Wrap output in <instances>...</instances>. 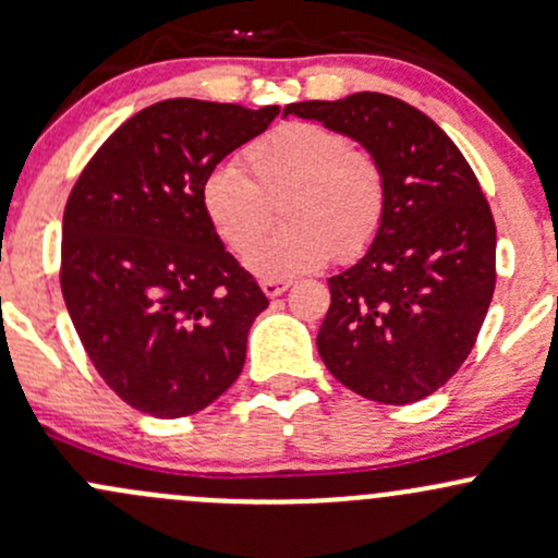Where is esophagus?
I'll return each instance as SVG.
<instances>
[{
  "label": "esophagus",
  "instance_id": "esophagus-1",
  "mask_svg": "<svg viewBox=\"0 0 558 558\" xmlns=\"http://www.w3.org/2000/svg\"><path fill=\"white\" fill-rule=\"evenodd\" d=\"M289 286H291L289 280H262V291H264V294H267L269 299L286 294V291H289Z\"/></svg>",
  "mask_w": 558,
  "mask_h": 558
}]
</instances>
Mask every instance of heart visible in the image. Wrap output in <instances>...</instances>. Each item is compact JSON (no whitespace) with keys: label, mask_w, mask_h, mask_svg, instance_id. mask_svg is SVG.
Here are the masks:
<instances>
[{"label":"heart","mask_w":558,"mask_h":558,"mask_svg":"<svg viewBox=\"0 0 558 558\" xmlns=\"http://www.w3.org/2000/svg\"><path fill=\"white\" fill-rule=\"evenodd\" d=\"M243 162L252 179L238 166L214 168L203 179L201 205L221 243L244 254L266 226V201L284 197L281 218L290 227L245 255L256 278L289 280L320 269L331 256L357 259L383 230V166L331 128L286 122L254 141Z\"/></svg>","instance_id":"heart-1"}]
</instances>
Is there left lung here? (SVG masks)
<instances>
[{
  "instance_id": "1",
  "label": "left lung",
  "mask_w": 558,
  "mask_h": 558,
  "mask_svg": "<svg viewBox=\"0 0 558 558\" xmlns=\"http://www.w3.org/2000/svg\"><path fill=\"white\" fill-rule=\"evenodd\" d=\"M289 114L357 141L387 179L383 230L328 278L318 353L368 401H420L471 355L495 294L497 230L476 173L430 117L385 93L289 104Z\"/></svg>"
}]
</instances>
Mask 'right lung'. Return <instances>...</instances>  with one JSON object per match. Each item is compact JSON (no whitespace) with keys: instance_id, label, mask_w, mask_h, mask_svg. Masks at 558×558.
I'll return each mask as SVG.
<instances>
[{"instance_id":"1","label":"right lung","mask_w":558,"mask_h":558,"mask_svg":"<svg viewBox=\"0 0 558 558\" xmlns=\"http://www.w3.org/2000/svg\"><path fill=\"white\" fill-rule=\"evenodd\" d=\"M278 107L168 98L122 122L80 173L61 291L96 372L138 412L195 414L240 377L267 296L201 205L203 179Z\"/></svg>"}]
</instances>
